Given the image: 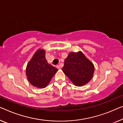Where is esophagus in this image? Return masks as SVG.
Returning a JSON list of instances; mask_svg holds the SVG:
<instances>
[{"label": "esophagus", "instance_id": "34e87169", "mask_svg": "<svg viewBox=\"0 0 123 123\" xmlns=\"http://www.w3.org/2000/svg\"><path fill=\"white\" fill-rule=\"evenodd\" d=\"M56 67L58 69H60V68H61V66H60V65H57V66H56Z\"/></svg>", "mask_w": 123, "mask_h": 123}]
</instances>
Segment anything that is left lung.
I'll return each instance as SVG.
<instances>
[{"label": "left lung", "mask_w": 123, "mask_h": 123, "mask_svg": "<svg viewBox=\"0 0 123 123\" xmlns=\"http://www.w3.org/2000/svg\"><path fill=\"white\" fill-rule=\"evenodd\" d=\"M62 70L75 86L80 87L91 80L94 67L92 62L79 51L69 53L65 60Z\"/></svg>", "instance_id": "obj_1"}]
</instances>
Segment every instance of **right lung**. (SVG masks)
I'll use <instances>...</instances> for the list:
<instances>
[{"mask_svg":"<svg viewBox=\"0 0 123 123\" xmlns=\"http://www.w3.org/2000/svg\"><path fill=\"white\" fill-rule=\"evenodd\" d=\"M57 71L58 69L48 63L45 58V51L38 49L27 63L26 74L29 82L32 86L43 88Z\"/></svg>","mask_w":123,"mask_h":123,"instance_id":"obj_1","label":"right lung"}]
</instances>
